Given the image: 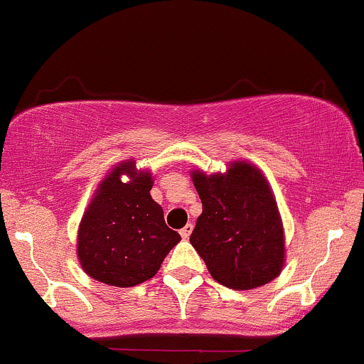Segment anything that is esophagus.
Wrapping results in <instances>:
<instances>
[{
	"label": "esophagus",
	"mask_w": 364,
	"mask_h": 364,
	"mask_svg": "<svg viewBox=\"0 0 364 364\" xmlns=\"http://www.w3.org/2000/svg\"><path fill=\"white\" fill-rule=\"evenodd\" d=\"M192 230H193V225H192V223H186V225L183 227L181 230H179V234H181L183 240H188L190 234H192Z\"/></svg>",
	"instance_id": "esophagus-1"
}]
</instances>
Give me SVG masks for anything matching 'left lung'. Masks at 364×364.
I'll list each match as a JSON object with an SVG mask.
<instances>
[{
  "instance_id": "left-lung-1",
  "label": "left lung",
  "mask_w": 364,
  "mask_h": 364,
  "mask_svg": "<svg viewBox=\"0 0 364 364\" xmlns=\"http://www.w3.org/2000/svg\"><path fill=\"white\" fill-rule=\"evenodd\" d=\"M203 203L190 243L218 284L250 291L269 284L285 262L284 225L266 178L248 161L225 174L192 172Z\"/></svg>"
}]
</instances>
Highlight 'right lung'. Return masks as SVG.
<instances>
[{
  "label": "right lung",
  "instance_id": "1",
  "mask_svg": "<svg viewBox=\"0 0 364 364\" xmlns=\"http://www.w3.org/2000/svg\"><path fill=\"white\" fill-rule=\"evenodd\" d=\"M121 175L131 181L124 183ZM151 174L137 171L132 160L116 165L98 185L77 234V257L91 278L114 287H134L155 277L167 253L181 241L151 199Z\"/></svg>",
  "mask_w": 364,
  "mask_h": 364
}]
</instances>
